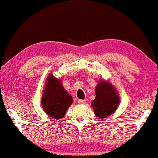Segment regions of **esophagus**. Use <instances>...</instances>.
Returning a JSON list of instances; mask_svg holds the SVG:
<instances>
[{
  "mask_svg": "<svg viewBox=\"0 0 158 158\" xmlns=\"http://www.w3.org/2000/svg\"><path fill=\"white\" fill-rule=\"evenodd\" d=\"M85 100H81V99H79L78 101H77V103H79V104H84V103H85Z\"/></svg>",
  "mask_w": 158,
  "mask_h": 158,
  "instance_id": "esophagus-1",
  "label": "esophagus"
}]
</instances>
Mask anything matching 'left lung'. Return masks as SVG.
I'll return each instance as SVG.
<instances>
[{
  "label": "left lung",
  "mask_w": 158,
  "mask_h": 158,
  "mask_svg": "<svg viewBox=\"0 0 158 158\" xmlns=\"http://www.w3.org/2000/svg\"><path fill=\"white\" fill-rule=\"evenodd\" d=\"M96 98L91 106L94 114L99 118H105L117 109L119 96L116 90L109 82L100 80L95 89Z\"/></svg>",
  "instance_id": "left-lung-1"
}]
</instances>
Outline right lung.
<instances>
[{"label": "right lung", "mask_w": 158, "mask_h": 158, "mask_svg": "<svg viewBox=\"0 0 158 158\" xmlns=\"http://www.w3.org/2000/svg\"><path fill=\"white\" fill-rule=\"evenodd\" d=\"M73 102L72 96L64 89L61 81L49 74L42 98V106L47 115L56 119L63 118Z\"/></svg>", "instance_id": "obj_1"}]
</instances>
